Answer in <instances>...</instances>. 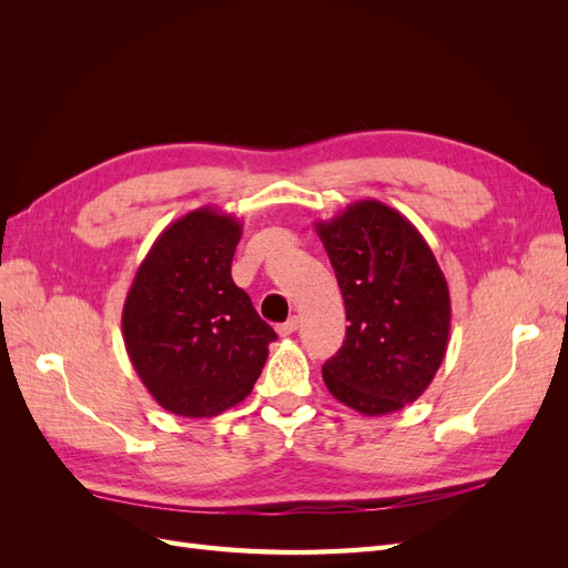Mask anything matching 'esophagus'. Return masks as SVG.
Returning a JSON list of instances; mask_svg holds the SVG:
<instances>
[{"instance_id": "34e87169", "label": "esophagus", "mask_w": 568, "mask_h": 568, "mask_svg": "<svg viewBox=\"0 0 568 568\" xmlns=\"http://www.w3.org/2000/svg\"><path fill=\"white\" fill-rule=\"evenodd\" d=\"M298 329V317L294 315V317H288L284 324H280L277 326V332H280V336H291Z\"/></svg>"}]
</instances>
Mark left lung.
Wrapping results in <instances>:
<instances>
[{"label": "left lung", "instance_id": "1", "mask_svg": "<svg viewBox=\"0 0 568 568\" xmlns=\"http://www.w3.org/2000/svg\"><path fill=\"white\" fill-rule=\"evenodd\" d=\"M346 303V341L322 365L334 398L382 417L415 403L448 351L450 291L419 230L365 199L315 222Z\"/></svg>", "mask_w": 568, "mask_h": 568}]
</instances>
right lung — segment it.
Listing matches in <instances>:
<instances>
[{
    "mask_svg": "<svg viewBox=\"0 0 568 568\" xmlns=\"http://www.w3.org/2000/svg\"><path fill=\"white\" fill-rule=\"evenodd\" d=\"M242 222L203 205L149 248L123 305L130 363L163 409L215 417L242 403L277 338L232 280Z\"/></svg>",
    "mask_w": 568,
    "mask_h": 568,
    "instance_id": "1",
    "label": "right lung"
}]
</instances>
